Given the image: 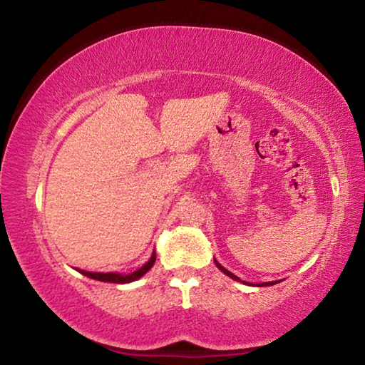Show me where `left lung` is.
<instances>
[{"label": "left lung", "mask_w": 365, "mask_h": 365, "mask_svg": "<svg viewBox=\"0 0 365 365\" xmlns=\"http://www.w3.org/2000/svg\"><path fill=\"white\" fill-rule=\"evenodd\" d=\"M214 262H215V265H217V267L222 270V272H224V274L225 275H228V277H230V279H233V280H237V282H242V280H240L238 279V277L237 275H233L232 274V272L230 270H227L225 267H222V265L217 262V261H215V259H214ZM245 283V282H243ZM275 283H279V282H265V283H261V285H259V287H270V285H275Z\"/></svg>", "instance_id": "1"}]
</instances>
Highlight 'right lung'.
Wrapping results in <instances>:
<instances>
[{
    "mask_svg": "<svg viewBox=\"0 0 365 365\" xmlns=\"http://www.w3.org/2000/svg\"><path fill=\"white\" fill-rule=\"evenodd\" d=\"M154 262H156V252H153L151 259L145 265H141L138 270H135V272H132V274H127V275L115 274V272H108V274H103V272H86V270H80V269H77V270L80 272V274L90 277V279H93V280L110 282V283H130V282L138 280L140 277H143L146 272L153 267Z\"/></svg>",
    "mask_w": 365,
    "mask_h": 365,
    "instance_id": "right-lung-1",
    "label": "right lung"
}]
</instances>
